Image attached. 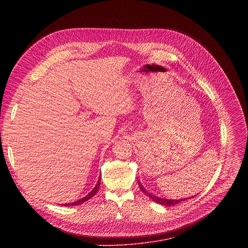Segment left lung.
I'll return each mask as SVG.
<instances>
[{"label":"left lung","mask_w":248,"mask_h":248,"mask_svg":"<svg viewBox=\"0 0 248 248\" xmlns=\"http://www.w3.org/2000/svg\"><path fill=\"white\" fill-rule=\"evenodd\" d=\"M138 186H139V188L141 189V191H142L144 194H146L149 198H151L153 201L157 202L158 204H161V205H164V206H172V205H176L178 203H181L182 201L184 200H186L187 198H184V199H180V200H175V199H165V198H161V197H158L154 194H151L150 192H148L142 186H141L140 182L138 181ZM193 197V196H192ZM190 197V198H192Z\"/></svg>","instance_id":"obj_1"}]
</instances>
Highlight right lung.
<instances>
[{"label": "right lung", "instance_id": "obj_1", "mask_svg": "<svg viewBox=\"0 0 248 248\" xmlns=\"http://www.w3.org/2000/svg\"><path fill=\"white\" fill-rule=\"evenodd\" d=\"M100 183H101V176H99V180H98V182H97V185H96L95 187L91 190V192H89L87 195H85L83 198H81V199H79V200H78V201H75V202H72V203H67V204H63V205H64V206H75V205H79V204L84 203L85 201H87L88 199H90L91 197H93V196L96 194V192H97L98 189H99Z\"/></svg>", "mask_w": 248, "mask_h": 248}]
</instances>
